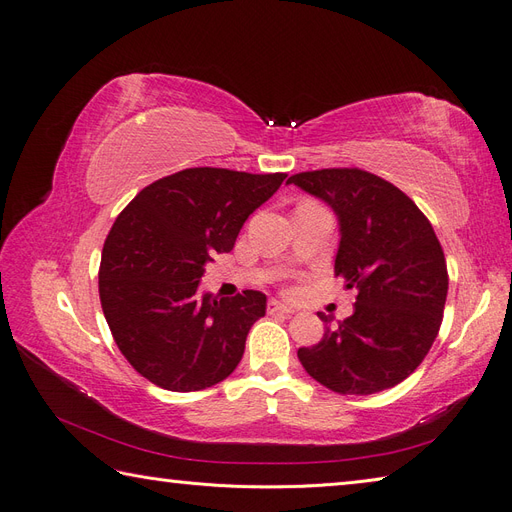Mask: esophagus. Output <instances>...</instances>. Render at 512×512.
Wrapping results in <instances>:
<instances>
[{
  "label": "esophagus",
  "instance_id": "34e87169",
  "mask_svg": "<svg viewBox=\"0 0 512 512\" xmlns=\"http://www.w3.org/2000/svg\"><path fill=\"white\" fill-rule=\"evenodd\" d=\"M267 307H269L271 314H294V309H292L290 305H286V303H282V301H277V299H271Z\"/></svg>",
  "mask_w": 512,
  "mask_h": 512
}]
</instances>
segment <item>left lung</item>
<instances>
[{"mask_svg":"<svg viewBox=\"0 0 512 512\" xmlns=\"http://www.w3.org/2000/svg\"><path fill=\"white\" fill-rule=\"evenodd\" d=\"M286 183L327 203L339 224L335 275L356 290L354 312L327 324L297 356L316 382L371 395L406 380L436 339L448 275L429 220L393 183L359 168H322Z\"/></svg>","mask_w":512,"mask_h":512,"instance_id":"obj_1","label":"left lung"}]
</instances>
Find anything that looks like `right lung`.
Returning a JSON list of instances; mask_svg holds the SVG:
<instances>
[{
    "label": "right lung",
    "mask_w": 512,
    "mask_h": 512,
    "mask_svg": "<svg viewBox=\"0 0 512 512\" xmlns=\"http://www.w3.org/2000/svg\"><path fill=\"white\" fill-rule=\"evenodd\" d=\"M284 179L185 168L147 185L117 215L98 273L102 312L121 354L149 382L190 393L239 365L267 294L218 299L198 284L211 254L235 247L245 220Z\"/></svg>",
    "instance_id": "add662e5"
}]
</instances>
